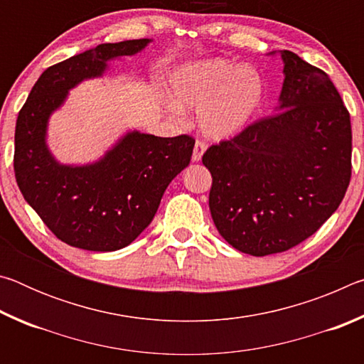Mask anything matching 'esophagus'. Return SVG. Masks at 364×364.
<instances>
[{"mask_svg": "<svg viewBox=\"0 0 364 364\" xmlns=\"http://www.w3.org/2000/svg\"><path fill=\"white\" fill-rule=\"evenodd\" d=\"M205 149H207V144L204 143V141H196L194 151H193V162H199L202 156H204Z\"/></svg>", "mask_w": 364, "mask_h": 364, "instance_id": "obj_1", "label": "esophagus"}]
</instances>
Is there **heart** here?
Wrapping results in <instances>:
<instances>
[{
  "mask_svg": "<svg viewBox=\"0 0 364 364\" xmlns=\"http://www.w3.org/2000/svg\"><path fill=\"white\" fill-rule=\"evenodd\" d=\"M170 110L199 112V125L213 139L242 132L258 114L264 82L254 65H237L228 59H205L180 67L170 80Z\"/></svg>",
  "mask_w": 364,
  "mask_h": 364,
  "instance_id": "b5f03b06",
  "label": "heart"
}]
</instances>
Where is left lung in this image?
<instances>
[{
	"label": "left lung",
	"instance_id": "8db88e82",
	"mask_svg": "<svg viewBox=\"0 0 364 364\" xmlns=\"http://www.w3.org/2000/svg\"><path fill=\"white\" fill-rule=\"evenodd\" d=\"M276 114L205 151L208 207L218 232L254 257L279 254L315 234L341 205L352 176V123L329 75L281 51Z\"/></svg>",
	"mask_w": 364,
	"mask_h": 364
}]
</instances>
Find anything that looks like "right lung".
<instances>
[{
	"label": "right lung",
	"instance_id": "right-lung-1",
	"mask_svg": "<svg viewBox=\"0 0 364 364\" xmlns=\"http://www.w3.org/2000/svg\"><path fill=\"white\" fill-rule=\"evenodd\" d=\"M151 40L104 43L41 73L16 123L14 173L30 207L49 231L72 247L114 252L127 247L156 215L170 181L189 165L196 139L132 132L100 162L70 167L46 147L48 119L85 78L100 77L107 60L139 53Z\"/></svg>",
	"mask_w": 364,
	"mask_h": 364
}]
</instances>
